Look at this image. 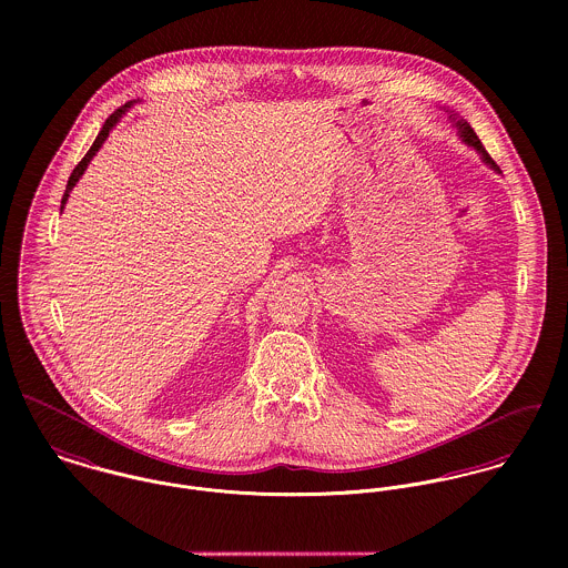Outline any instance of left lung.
<instances>
[{"instance_id":"1","label":"left lung","mask_w":568,"mask_h":568,"mask_svg":"<svg viewBox=\"0 0 568 568\" xmlns=\"http://www.w3.org/2000/svg\"><path fill=\"white\" fill-rule=\"evenodd\" d=\"M459 129H462V138H464V140H466V142H468V144H470V146H475V149H477V151H479V153H481V155H484V160H486V162L489 163V165H491V168H494V165H496V163H494V160H491V158H489V155H487L486 146H484V144H481V140H479V138H477V133H475V129H473V126H470V124H466V122H464V124H462V122H459Z\"/></svg>"}]
</instances>
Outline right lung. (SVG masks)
<instances>
[{"mask_svg":"<svg viewBox=\"0 0 568 568\" xmlns=\"http://www.w3.org/2000/svg\"><path fill=\"white\" fill-rule=\"evenodd\" d=\"M129 104H124V106H120V109H115L106 120H104V124H102V129H100V133H98V138L93 140V144H91V149L87 151V155L82 158L79 165L72 170V174H70V181H68V185H65V194H63V201H61V210H63V205H65V201H68V196H70V190L77 185V181L81 179L82 172H84V168H87V163L91 162V158L95 155V151L102 146V142L106 140V135H109V131L113 129V124L118 122V118L124 113V109H126Z\"/></svg>","mask_w":568,"mask_h":568,"instance_id":"1","label":"right lung"}]
</instances>
